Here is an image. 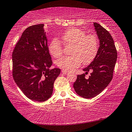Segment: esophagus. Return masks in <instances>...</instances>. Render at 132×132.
<instances>
[{
	"mask_svg": "<svg viewBox=\"0 0 132 132\" xmlns=\"http://www.w3.org/2000/svg\"><path fill=\"white\" fill-rule=\"evenodd\" d=\"M62 73H63V74H64V75H67V74H68V73H69L68 71H65V70H62Z\"/></svg>",
	"mask_w": 132,
	"mask_h": 132,
	"instance_id": "obj_1",
	"label": "esophagus"
}]
</instances>
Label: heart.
<instances>
[{"instance_id":"heart-1","label":"heart","mask_w":132,"mask_h":132,"mask_svg":"<svg viewBox=\"0 0 132 132\" xmlns=\"http://www.w3.org/2000/svg\"><path fill=\"white\" fill-rule=\"evenodd\" d=\"M66 45L71 46V56H63L56 61V65L65 71H71L79 66L82 61L88 64L93 61L98 51V41L94 35H86L83 30L72 27L67 30L62 36ZM51 54L55 57L62 55L63 50L59 41L53 39L49 46Z\"/></svg>"}]
</instances>
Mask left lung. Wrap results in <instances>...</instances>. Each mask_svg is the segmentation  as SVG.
<instances>
[{
  "mask_svg": "<svg viewBox=\"0 0 132 132\" xmlns=\"http://www.w3.org/2000/svg\"><path fill=\"white\" fill-rule=\"evenodd\" d=\"M94 26L99 39L100 46L93 61L82 69L86 71L78 75L73 87L78 95L84 98H92L101 93L111 82L117 59L114 41L106 29L97 23ZM92 71L88 79L85 78L88 71Z\"/></svg>",
  "mask_w": 132,
  "mask_h": 132,
  "instance_id": "8db88e82",
  "label": "left lung"
}]
</instances>
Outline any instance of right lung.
Instances as JSON below:
<instances>
[{
  "instance_id": "right-lung-1",
  "label": "right lung",
  "mask_w": 132,
  "mask_h": 132,
  "mask_svg": "<svg viewBox=\"0 0 132 132\" xmlns=\"http://www.w3.org/2000/svg\"><path fill=\"white\" fill-rule=\"evenodd\" d=\"M44 24L24 30L12 54L13 76L27 97L38 102L50 98L61 69L50 70L52 62Z\"/></svg>"
}]
</instances>
